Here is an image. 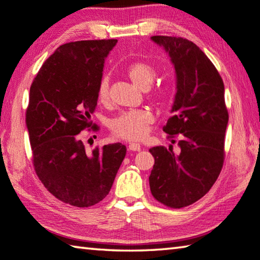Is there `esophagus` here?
<instances>
[{
  "label": "esophagus",
  "instance_id": "obj_1",
  "mask_svg": "<svg viewBox=\"0 0 260 260\" xmlns=\"http://www.w3.org/2000/svg\"><path fill=\"white\" fill-rule=\"evenodd\" d=\"M128 150H131V151H140V150H141V146H140L139 143L131 142L128 145Z\"/></svg>",
  "mask_w": 260,
  "mask_h": 260
}]
</instances>
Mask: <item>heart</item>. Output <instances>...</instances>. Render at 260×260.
I'll return each instance as SVG.
<instances>
[{"mask_svg":"<svg viewBox=\"0 0 260 260\" xmlns=\"http://www.w3.org/2000/svg\"><path fill=\"white\" fill-rule=\"evenodd\" d=\"M129 80L139 89L147 90L154 83L156 78V69L146 61H137L127 69ZM98 100L105 103L110 98V83L108 77H103L98 84ZM150 97L157 103H163L169 97L167 88H159L152 91ZM155 118L149 110H132L122 112L110 121V129L117 138L128 141H139L146 138L150 125Z\"/></svg>","mask_w":260,"mask_h":260,"instance_id":"obj_1","label":"heart"}]
</instances>
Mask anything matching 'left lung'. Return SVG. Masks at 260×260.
Here are the masks:
<instances>
[{
    "instance_id": "obj_1",
    "label": "left lung",
    "mask_w": 260,
    "mask_h": 260,
    "mask_svg": "<svg viewBox=\"0 0 260 260\" xmlns=\"http://www.w3.org/2000/svg\"><path fill=\"white\" fill-rule=\"evenodd\" d=\"M171 57L177 77L172 117L163 131L179 137V151L170 146L149 149L155 164L149 176L152 197L171 208L201 199L223 167L228 110L219 72L194 43L180 37L152 36ZM175 143V140H171Z\"/></svg>"
}]
</instances>
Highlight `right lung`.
<instances>
[{
  "label": "right lung",
  "instance_id": "right-lung-1",
  "mask_svg": "<svg viewBox=\"0 0 260 260\" xmlns=\"http://www.w3.org/2000/svg\"><path fill=\"white\" fill-rule=\"evenodd\" d=\"M117 39L67 43L45 61L30 88L26 127L35 171L51 194L75 207H90L109 194L126 155L121 143L86 151L81 132L98 101L105 57Z\"/></svg>",
  "mask_w": 260,
  "mask_h": 260
}]
</instances>
